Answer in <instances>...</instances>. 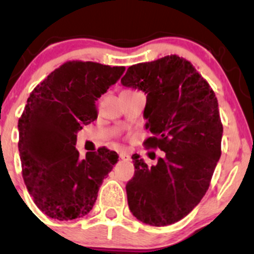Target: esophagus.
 I'll return each instance as SVG.
<instances>
[{
  "mask_svg": "<svg viewBox=\"0 0 254 254\" xmlns=\"http://www.w3.org/2000/svg\"><path fill=\"white\" fill-rule=\"evenodd\" d=\"M119 157H121L123 161H131V156L127 153H121L119 154Z\"/></svg>",
  "mask_w": 254,
  "mask_h": 254,
  "instance_id": "obj_1",
  "label": "esophagus"
}]
</instances>
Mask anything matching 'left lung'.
<instances>
[{
    "label": "left lung",
    "mask_w": 254,
    "mask_h": 254,
    "mask_svg": "<svg viewBox=\"0 0 254 254\" xmlns=\"http://www.w3.org/2000/svg\"><path fill=\"white\" fill-rule=\"evenodd\" d=\"M121 82L147 94L143 117L153 136L144 144L165 151L150 167L132 155L130 211L150 226L176 223L200 202L220 160L223 127L217 99L193 65L176 55L129 66Z\"/></svg>",
    "instance_id": "8db88e82"
}]
</instances>
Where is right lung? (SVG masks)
<instances>
[{
  "instance_id": "1",
  "label": "right lung",
  "mask_w": 254,
  "mask_h": 254,
  "mask_svg": "<svg viewBox=\"0 0 254 254\" xmlns=\"http://www.w3.org/2000/svg\"><path fill=\"white\" fill-rule=\"evenodd\" d=\"M125 66L66 62L40 82L19 119L22 178L34 203L60 221L83 217L92 210L99 188L117 164L107 148L81 160L77 132L95 121L97 100L121 78Z\"/></svg>"
}]
</instances>
